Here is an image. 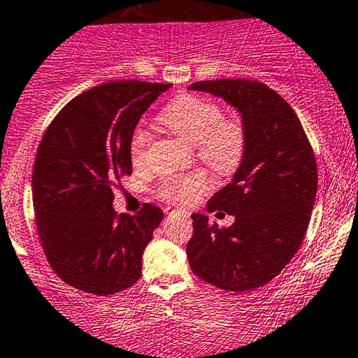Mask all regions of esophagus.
<instances>
[{
    "mask_svg": "<svg viewBox=\"0 0 358 358\" xmlns=\"http://www.w3.org/2000/svg\"><path fill=\"white\" fill-rule=\"evenodd\" d=\"M165 215H166V216H175V215H178V216H182V218H188V213L180 211V210H173V208H166Z\"/></svg>",
    "mask_w": 358,
    "mask_h": 358,
    "instance_id": "34e87169",
    "label": "esophagus"
}]
</instances>
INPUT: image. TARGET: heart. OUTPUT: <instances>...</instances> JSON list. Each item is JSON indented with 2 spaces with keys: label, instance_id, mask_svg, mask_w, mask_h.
Returning <instances> with one entry per match:
<instances>
[{
  "label": "heart",
  "instance_id": "obj_1",
  "mask_svg": "<svg viewBox=\"0 0 358 358\" xmlns=\"http://www.w3.org/2000/svg\"><path fill=\"white\" fill-rule=\"evenodd\" d=\"M158 122L171 134L193 143L196 155L220 173H231L246 152V132L238 120L223 119L218 103L198 96H180L164 108ZM150 143V134L137 127L130 137V157L140 164ZM211 187L205 170L170 176L160 185V194L176 205H189Z\"/></svg>",
  "mask_w": 358,
  "mask_h": 358
}]
</instances>
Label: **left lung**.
Returning a JSON list of instances; mask_svg holds the SVG:
<instances>
[{"label":"left lung","mask_w":358,"mask_h":358,"mask_svg":"<svg viewBox=\"0 0 358 358\" xmlns=\"http://www.w3.org/2000/svg\"><path fill=\"white\" fill-rule=\"evenodd\" d=\"M224 99L241 114L246 152L231 183L206 210L234 216L229 228L193 213L189 268L224 291L261 287L287 266L306 236L317 193V165L292 107L268 85L250 79L201 80L188 87Z\"/></svg>","instance_id":"left-lung-1"}]
</instances>
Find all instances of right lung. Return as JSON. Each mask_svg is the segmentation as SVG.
<instances>
[{"instance_id": "right-lung-1", "label": "right lung", "mask_w": 358, "mask_h": 358, "mask_svg": "<svg viewBox=\"0 0 358 358\" xmlns=\"http://www.w3.org/2000/svg\"><path fill=\"white\" fill-rule=\"evenodd\" d=\"M171 84L107 83L74 97L41 140L33 170L36 226L59 278L110 296L142 275V255L164 211L145 203L117 215L112 187L132 173L130 137L140 117Z\"/></svg>"}]
</instances>
